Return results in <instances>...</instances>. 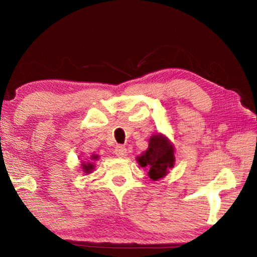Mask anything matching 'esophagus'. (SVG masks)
I'll return each instance as SVG.
<instances>
[{"mask_svg":"<svg viewBox=\"0 0 257 257\" xmlns=\"http://www.w3.org/2000/svg\"><path fill=\"white\" fill-rule=\"evenodd\" d=\"M127 154H128L127 149H125L123 146H117L116 149H114V155L119 158H124L127 156Z\"/></svg>","mask_w":257,"mask_h":257,"instance_id":"esophagus-1","label":"esophagus"}]
</instances>
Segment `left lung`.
<instances>
[{"label":"left lung","instance_id":"left-lung-1","mask_svg":"<svg viewBox=\"0 0 257 257\" xmlns=\"http://www.w3.org/2000/svg\"><path fill=\"white\" fill-rule=\"evenodd\" d=\"M141 168H148L151 181L165 178L169 170L174 167V146L162 134L152 135L149 139L148 149L136 158Z\"/></svg>","mask_w":257,"mask_h":257}]
</instances>
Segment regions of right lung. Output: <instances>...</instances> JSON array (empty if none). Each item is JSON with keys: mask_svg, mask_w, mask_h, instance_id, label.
Segmentation results:
<instances>
[{"mask_svg": "<svg viewBox=\"0 0 257 257\" xmlns=\"http://www.w3.org/2000/svg\"><path fill=\"white\" fill-rule=\"evenodd\" d=\"M98 158H99V156L92 155V156H90V158H89V159H90L91 161L88 160L87 162H83V163H81V169H83V172H85V174H89V173H91L92 171H94L95 163L92 162V161L98 160Z\"/></svg>", "mask_w": 257, "mask_h": 257, "instance_id": "right-lung-1", "label": "right lung"}]
</instances>
